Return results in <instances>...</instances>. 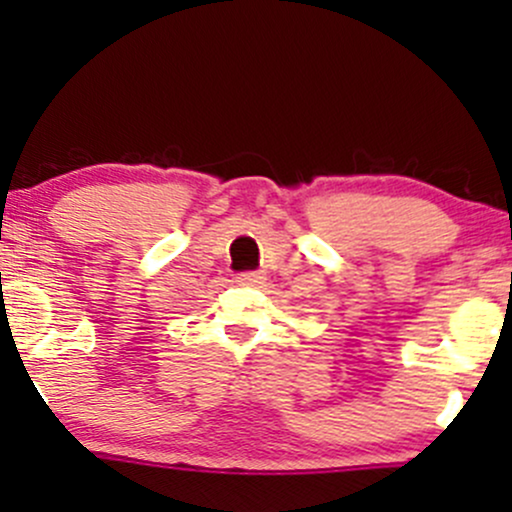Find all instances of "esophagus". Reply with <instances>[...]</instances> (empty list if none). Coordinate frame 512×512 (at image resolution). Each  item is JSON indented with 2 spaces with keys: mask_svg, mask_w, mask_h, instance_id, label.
Listing matches in <instances>:
<instances>
[{
  "mask_svg": "<svg viewBox=\"0 0 512 512\" xmlns=\"http://www.w3.org/2000/svg\"><path fill=\"white\" fill-rule=\"evenodd\" d=\"M236 281L243 286H260L264 284V272H240Z\"/></svg>",
  "mask_w": 512,
  "mask_h": 512,
  "instance_id": "1",
  "label": "esophagus"
}]
</instances>
